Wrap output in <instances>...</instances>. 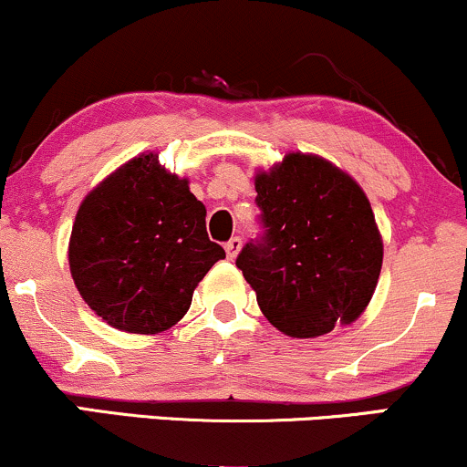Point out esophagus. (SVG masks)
Returning a JSON list of instances; mask_svg holds the SVG:
<instances>
[{
    "label": "esophagus",
    "mask_w": 467,
    "mask_h": 467,
    "mask_svg": "<svg viewBox=\"0 0 467 467\" xmlns=\"http://www.w3.org/2000/svg\"><path fill=\"white\" fill-rule=\"evenodd\" d=\"M239 250H241V239L239 237H233L226 244V254H228V259H234V256L239 254Z\"/></svg>",
    "instance_id": "obj_1"
}]
</instances>
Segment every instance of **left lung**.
Instances as JSON below:
<instances>
[{
    "instance_id": "obj_1",
    "label": "left lung",
    "mask_w": 467,
    "mask_h": 467,
    "mask_svg": "<svg viewBox=\"0 0 467 467\" xmlns=\"http://www.w3.org/2000/svg\"><path fill=\"white\" fill-rule=\"evenodd\" d=\"M265 237L237 267L261 312L289 337L351 325L371 303L384 244L367 192L340 166L292 151L254 175Z\"/></svg>"
}]
</instances>
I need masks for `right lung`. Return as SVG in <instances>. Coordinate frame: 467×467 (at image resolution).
<instances>
[{
	"mask_svg": "<svg viewBox=\"0 0 467 467\" xmlns=\"http://www.w3.org/2000/svg\"><path fill=\"white\" fill-rule=\"evenodd\" d=\"M83 301L114 329L160 334L189 312L206 272L226 259L206 233V206L158 153L120 164L80 202L67 245Z\"/></svg>",
	"mask_w": 467,
	"mask_h": 467,
	"instance_id": "add662e5",
	"label": "right lung"
}]
</instances>
